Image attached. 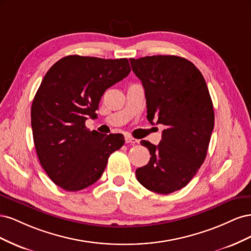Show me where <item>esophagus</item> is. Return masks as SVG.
<instances>
[{
  "instance_id": "esophagus-1",
  "label": "esophagus",
  "mask_w": 251,
  "mask_h": 251,
  "mask_svg": "<svg viewBox=\"0 0 251 251\" xmlns=\"http://www.w3.org/2000/svg\"><path fill=\"white\" fill-rule=\"evenodd\" d=\"M126 143H138V140L135 139L133 137H131V136H126Z\"/></svg>"
}]
</instances>
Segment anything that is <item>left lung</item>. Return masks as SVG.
Returning <instances> with one entry per match:
<instances>
[{
	"mask_svg": "<svg viewBox=\"0 0 251 251\" xmlns=\"http://www.w3.org/2000/svg\"><path fill=\"white\" fill-rule=\"evenodd\" d=\"M130 63L146 92L147 118L166 127L158 146L141 140L151 157L136 170V177L150 191L168 195L187 185L206 157L215 125L209 91L186 58L153 55Z\"/></svg>",
	"mask_w": 251,
	"mask_h": 251,
	"instance_id": "8db88e82",
	"label": "left lung"
}]
</instances>
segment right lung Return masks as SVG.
Returning a JSON list of instances; mask_svg holds the SVG:
<instances>
[{"mask_svg":"<svg viewBox=\"0 0 251 251\" xmlns=\"http://www.w3.org/2000/svg\"><path fill=\"white\" fill-rule=\"evenodd\" d=\"M131 72L126 58L68 55L53 65L31 105V126L37 157L56 185L68 192L86 188L101 177L110 155L125 143L123 134L91 132L108 88Z\"/></svg>","mask_w":251,"mask_h":251,"instance_id":"add662e5","label":"right lung"}]
</instances>
